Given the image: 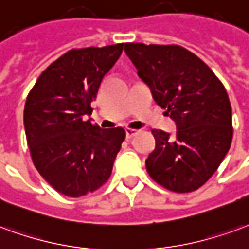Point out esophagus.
Wrapping results in <instances>:
<instances>
[{
	"label": "esophagus",
	"mask_w": 249,
	"mask_h": 249,
	"mask_svg": "<svg viewBox=\"0 0 249 249\" xmlns=\"http://www.w3.org/2000/svg\"><path fill=\"white\" fill-rule=\"evenodd\" d=\"M138 132H139V130H137V128H126V137L127 138L135 137Z\"/></svg>",
	"instance_id": "34e87169"
}]
</instances>
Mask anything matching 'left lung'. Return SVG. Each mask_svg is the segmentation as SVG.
I'll return each mask as SVG.
<instances>
[{
	"label": "left lung",
	"instance_id": "1",
	"mask_svg": "<svg viewBox=\"0 0 249 249\" xmlns=\"http://www.w3.org/2000/svg\"><path fill=\"white\" fill-rule=\"evenodd\" d=\"M154 101L177 124L171 137L152 130L155 148L146 159L150 177L167 190H197L220 166L232 142V110L223 83L210 67L178 45L124 43Z\"/></svg>",
	"mask_w": 249,
	"mask_h": 249
}]
</instances>
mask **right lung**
I'll use <instances>...</instances> for the list:
<instances>
[{
	"mask_svg": "<svg viewBox=\"0 0 249 249\" xmlns=\"http://www.w3.org/2000/svg\"><path fill=\"white\" fill-rule=\"evenodd\" d=\"M123 43L72 49L39 75L29 92L23 124L34 166L58 192L79 197L107 182L126 131L85 121L103 77Z\"/></svg>",
	"mask_w": 249,
	"mask_h": 249,
	"instance_id": "1",
	"label": "right lung"
}]
</instances>
